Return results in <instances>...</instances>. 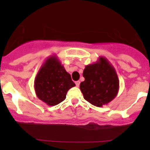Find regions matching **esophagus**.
<instances>
[{
    "mask_svg": "<svg viewBox=\"0 0 150 150\" xmlns=\"http://www.w3.org/2000/svg\"><path fill=\"white\" fill-rule=\"evenodd\" d=\"M80 83H81V82H80L79 81H76V82H75V85H76L77 87H79Z\"/></svg>",
    "mask_w": 150,
    "mask_h": 150,
    "instance_id": "esophagus-1",
    "label": "esophagus"
}]
</instances>
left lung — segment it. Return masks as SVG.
<instances>
[{
  "label": "left lung",
  "instance_id": "1",
  "mask_svg": "<svg viewBox=\"0 0 150 150\" xmlns=\"http://www.w3.org/2000/svg\"><path fill=\"white\" fill-rule=\"evenodd\" d=\"M83 75L85 81L81 83L80 88L89 103L101 107L117 95L118 77L114 67L105 57H100L97 62L86 65Z\"/></svg>",
  "mask_w": 150,
  "mask_h": 150
}]
</instances>
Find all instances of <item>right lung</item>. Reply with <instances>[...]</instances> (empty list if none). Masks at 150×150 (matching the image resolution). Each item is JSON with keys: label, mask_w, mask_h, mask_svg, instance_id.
Returning <instances> with one entry per match:
<instances>
[{"label": "right lung", "mask_w": 150, "mask_h": 150, "mask_svg": "<svg viewBox=\"0 0 150 150\" xmlns=\"http://www.w3.org/2000/svg\"><path fill=\"white\" fill-rule=\"evenodd\" d=\"M74 86L70 75L56 56L45 61L34 82L38 98L48 106H55L64 101L68 90Z\"/></svg>", "instance_id": "add662e5"}]
</instances>
